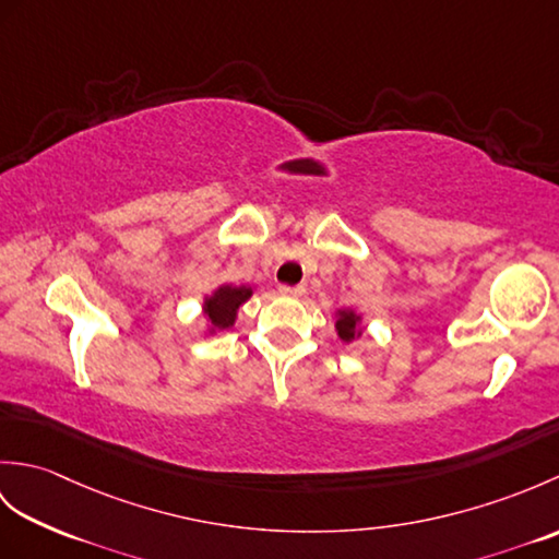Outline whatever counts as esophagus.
Here are the masks:
<instances>
[{
	"label": "esophagus",
	"mask_w": 559,
	"mask_h": 559,
	"mask_svg": "<svg viewBox=\"0 0 559 559\" xmlns=\"http://www.w3.org/2000/svg\"><path fill=\"white\" fill-rule=\"evenodd\" d=\"M278 293L286 295V298H302L305 286H281Z\"/></svg>",
	"instance_id": "obj_1"
}]
</instances>
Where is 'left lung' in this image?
Wrapping results in <instances>:
<instances>
[{"label": "left lung", "instance_id": "8db88e82", "mask_svg": "<svg viewBox=\"0 0 559 559\" xmlns=\"http://www.w3.org/2000/svg\"><path fill=\"white\" fill-rule=\"evenodd\" d=\"M355 326H358V314L341 312L336 329H338V336H341L343 341H353V338H355Z\"/></svg>", "mask_w": 559, "mask_h": 559}]
</instances>
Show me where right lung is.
Instances as JSON below:
<instances>
[{
    "instance_id": "add662e5",
    "label": "right lung",
    "mask_w": 559,
    "mask_h": 559,
    "mask_svg": "<svg viewBox=\"0 0 559 559\" xmlns=\"http://www.w3.org/2000/svg\"><path fill=\"white\" fill-rule=\"evenodd\" d=\"M252 290L249 288H235V286H223L206 300V317L216 329H228L235 322L237 307H240Z\"/></svg>"
}]
</instances>
